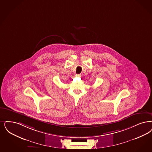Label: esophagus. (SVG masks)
Returning <instances> with one entry per match:
<instances>
[{"instance_id":"34e87169","label":"esophagus","mask_w":152,"mask_h":152,"mask_svg":"<svg viewBox=\"0 0 152 152\" xmlns=\"http://www.w3.org/2000/svg\"><path fill=\"white\" fill-rule=\"evenodd\" d=\"M81 76V75H80V74H77V75H76V77H80Z\"/></svg>"}]
</instances>
